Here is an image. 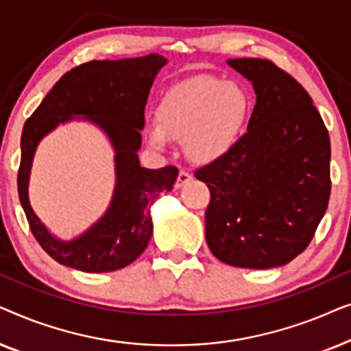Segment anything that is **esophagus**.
Listing matches in <instances>:
<instances>
[{"label":"esophagus","mask_w":351,"mask_h":351,"mask_svg":"<svg viewBox=\"0 0 351 351\" xmlns=\"http://www.w3.org/2000/svg\"><path fill=\"white\" fill-rule=\"evenodd\" d=\"M190 180H191V176L189 174V172H186L185 169H180L179 176H177V180H176V186H177V189H180V186L189 184Z\"/></svg>","instance_id":"34e87169"}]
</instances>
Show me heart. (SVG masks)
<instances>
[{"mask_svg": "<svg viewBox=\"0 0 351 351\" xmlns=\"http://www.w3.org/2000/svg\"><path fill=\"white\" fill-rule=\"evenodd\" d=\"M251 108V97L243 86L214 76H193L162 94L155 110L156 124L147 131L148 141L165 148L167 136L184 138L193 160H220L241 138Z\"/></svg>", "mask_w": 351, "mask_h": 351, "instance_id": "obj_1", "label": "heart"}]
</instances>
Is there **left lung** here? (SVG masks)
Segmentation results:
<instances>
[{
    "instance_id": "left-lung-1",
    "label": "left lung",
    "mask_w": 351,
    "mask_h": 351,
    "mask_svg": "<svg viewBox=\"0 0 351 351\" xmlns=\"http://www.w3.org/2000/svg\"><path fill=\"white\" fill-rule=\"evenodd\" d=\"M257 94L247 131L195 171L208 185L206 241L220 262L286 265L308 246L330 196L329 132L299 81L263 59H230Z\"/></svg>"
}]
</instances>
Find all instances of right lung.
Wrapping results in <instances>:
<instances>
[{"mask_svg": "<svg viewBox=\"0 0 351 351\" xmlns=\"http://www.w3.org/2000/svg\"><path fill=\"white\" fill-rule=\"evenodd\" d=\"M166 59L148 54L136 59L90 60L66 71L23 124L19 199L33 237L56 262L86 273L114 271L145 251L153 233L148 204L171 190L179 169H143L137 158L145 124L148 93ZM75 114L99 123L112 141L117 156V186L108 214L75 242L52 239L27 203V176L34 148L43 135Z\"/></svg>", "mask_w": 351, "mask_h": 351, "instance_id": "right-lung-1", "label": "right lung"}]
</instances>
